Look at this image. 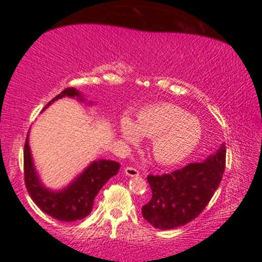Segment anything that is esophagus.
<instances>
[{
	"label": "esophagus",
	"instance_id": "esophagus-1",
	"mask_svg": "<svg viewBox=\"0 0 262 262\" xmlns=\"http://www.w3.org/2000/svg\"><path fill=\"white\" fill-rule=\"evenodd\" d=\"M124 173L127 176H130V177H137L139 176V171L137 169H134V167H130V166H127L124 169Z\"/></svg>",
	"mask_w": 262,
	"mask_h": 262
}]
</instances>
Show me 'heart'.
Segmentation results:
<instances>
[{
    "label": "heart",
    "mask_w": 262,
    "mask_h": 262,
    "mask_svg": "<svg viewBox=\"0 0 262 262\" xmlns=\"http://www.w3.org/2000/svg\"><path fill=\"white\" fill-rule=\"evenodd\" d=\"M119 133L128 143H135L139 134L151 138L150 150L155 160L162 165H175L197 148L202 125L175 104L158 103L139 111L134 123L127 117L123 118Z\"/></svg>",
    "instance_id": "b5f03b06"
}]
</instances>
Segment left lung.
Masks as SVG:
<instances>
[{
    "instance_id": "8db88e82",
    "label": "left lung",
    "mask_w": 262,
    "mask_h": 262,
    "mask_svg": "<svg viewBox=\"0 0 262 262\" xmlns=\"http://www.w3.org/2000/svg\"><path fill=\"white\" fill-rule=\"evenodd\" d=\"M225 167V145L204 161L161 176H148L152 196L141 208L144 219L169 230L193 221L217 191Z\"/></svg>"
}]
</instances>
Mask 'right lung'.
Masks as SVG:
<instances>
[{"mask_svg": "<svg viewBox=\"0 0 262 262\" xmlns=\"http://www.w3.org/2000/svg\"><path fill=\"white\" fill-rule=\"evenodd\" d=\"M62 97H76L80 102L85 101L82 93L74 87L65 89L60 95L53 98L47 107L54 101ZM87 104H92V102ZM121 165L112 160L92 161L79 176L59 191L45 187L39 179L33 162L31 148H29V134L25 144V182L29 196L37 206L48 215L61 222H75L86 218L92 212L95 197L100 192L111 177L118 173Z\"/></svg>", "mask_w": 262, "mask_h": 262, "instance_id": "add662e5", "label": "right lung"}]
</instances>
